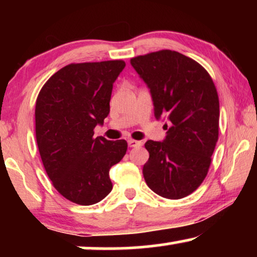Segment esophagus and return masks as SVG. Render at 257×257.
Instances as JSON below:
<instances>
[{
    "instance_id": "obj_1",
    "label": "esophagus",
    "mask_w": 257,
    "mask_h": 257,
    "mask_svg": "<svg viewBox=\"0 0 257 257\" xmlns=\"http://www.w3.org/2000/svg\"><path fill=\"white\" fill-rule=\"evenodd\" d=\"M127 143H128V146L130 147H137V146L142 145V143L138 142V140H135V139H130Z\"/></svg>"
}]
</instances>
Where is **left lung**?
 <instances>
[{
    "label": "left lung",
    "mask_w": 257,
    "mask_h": 257,
    "mask_svg": "<svg viewBox=\"0 0 257 257\" xmlns=\"http://www.w3.org/2000/svg\"><path fill=\"white\" fill-rule=\"evenodd\" d=\"M131 64L150 87L156 118L171 121L164 142L145 144L144 178L158 195L182 199L202 184L212 163L219 139L216 87L202 65L177 51L137 56Z\"/></svg>",
    "instance_id": "left-lung-1"
}]
</instances>
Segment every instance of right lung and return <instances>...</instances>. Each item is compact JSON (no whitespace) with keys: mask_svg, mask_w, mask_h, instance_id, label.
I'll return each instance as SVG.
<instances>
[{"mask_svg":"<svg viewBox=\"0 0 257 257\" xmlns=\"http://www.w3.org/2000/svg\"><path fill=\"white\" fill-rule=\"evenodd\" d=\"M121 59L71 63L54 73L38 93L36 142L54 187L77 205L103 200L112 189L110 168L124 158L126 140L94 138V127L110 113Z\"/></svg>","mask_w":257,"mask_h":257,"instance_id":"obj_1","label":"right lung"}]
</instances>
